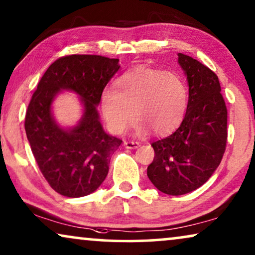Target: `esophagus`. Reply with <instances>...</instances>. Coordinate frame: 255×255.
Here are the masks:
<instances>
[{
  "mask_svg": "<svg viewBox=\"0 0 255 255\" xmlns=\"http://www.w3.org/2000/svg\"><path fill=\"white\" fill-rule=\"evenodd\" d=\"M124 146L127 148H137L138 146H139V142L138 141H134V140L124 141Z\"/></svg>",
  "mask_w": 255,
  "mask_h": 255,
  "instance_id": "esophagus-1",
  "label": "esophagus"
}]
</instances>
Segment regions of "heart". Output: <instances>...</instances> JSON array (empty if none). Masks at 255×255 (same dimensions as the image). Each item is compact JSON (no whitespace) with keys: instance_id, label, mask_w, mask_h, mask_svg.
Returning <instances> with one entry per match:
<instances>
[{"instance_id":"heart-1","label":"heart","mask_w":255,"mask_h":255,"mask_svg":"<svg viewBox=\"0 0 255 255\" xmlns=\"http://www.w3.org/2000/svg\"><path fill=\"white\" fill-rule=\"evenodd\" d=\"M188 90L180 75L149 67H137L115 81L101 100L106 124L123 134L138 118L137 131L165 135L175 131L187 109Z\"/></svg>"}]
</instances>
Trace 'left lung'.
Masks as SVG:
<instances>
[{"instance_id": "obj_1", "label": "left lung", "mask_w": 255, "mask_h": 255, "mask_svg": "<svg viewBox=\"0 0 255 255\" xmlns=\"http://www.w3.org/2000/svg\"><path fill=\"white\" fill-rule=\"evenodd\" d=\"M189 85L187 113L179 128L153 141L147 176L156 189L179 196L209 180L222 161L228 140V109L218 76L189 55L179 53Z\"/></svg>"}]
</instances>
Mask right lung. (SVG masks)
<instances>
[{
	"instance_id": "right-lung-1",
	"label": "right lung",
	"mask_w": 255,
	"mask_h": 255,
	"mask_svg": "<svg viewBox=\"0 0 255 255\" xmlns=\"http://www.w3.org/2000/svg\"><path fill=\"white\" fill-rule=\"evenodd\" d=\"M118 61L102 55H65L47 68L31 97L24 123L27 140L45 180L62 196L94 193L122 144L104 132L96 109L104 87L121 67ZM61 89L79 93L85 108L80 123L69 130L59 127L50 114L51 101Z\"/></svg>"
}]
</instances>
